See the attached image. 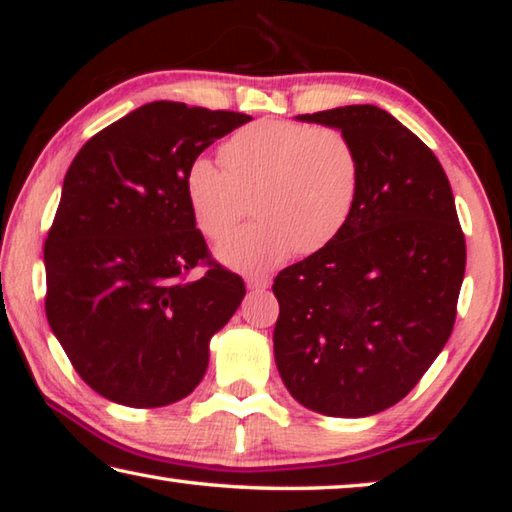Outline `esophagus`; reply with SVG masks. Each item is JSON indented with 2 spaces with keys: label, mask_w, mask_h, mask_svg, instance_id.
<instances>
[{
  "label": "esophagus",
  "mask_w": 512,
  "mask_h": 512,
  "mask_svg": "<svg viewBox=\"0 0 512 512\" xmlns=\"http://www.w3.org/2000/svg\"><path fill=\"white\" fill-rule=\"evenodd\" d=\"M268 277H246V287L250 291H262V289H268Z\"/></svg>",
  "instance_id": "1"
}]
</instances>
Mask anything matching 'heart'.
Instances as JSON below:
<instances>
[{
    "label": "heart",
    "instance_id": "heart-1",
    "mask_svg": "<svg viewBox=\"0 0 512 512\" xmlns=\"http://www.w3.org/2000/svg\"><path fill=\"white\" fill-rule=\"evenodd\" d=\"M226 167L196 158L185 171V196L198 230L225 239L255 201L259 221L219 248L221 262L266 273L298 253L314 255L341 235L354 212L361 164L354 144L329 126L262 119L223 144Z\"/></svg>",
    "mask_w": 512,
    "mask_h": 512
}]
</instances>
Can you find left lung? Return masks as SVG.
<instances>
[{"label":"left lung","instance_id":"1","mask_svg":"<svg viewBox=\"0 0 512 512\" xmlns=\"http://www.w3.org/2000/svg\"><path fill=\"white\" fill-rule=\"evenodd\" d=\"M298 119L348 137L361 187L341 235L275 277V363L302 406L366 418L409 395L445 348L465 235L445 169L386 110L345 106Z\"/></svg>","mask_w":512,"mask_h":512}]
</instances>
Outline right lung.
<instances>
[{"label": "right lung", "mask_w": 512, "mask_h": 512, "mask_svg": "<svg viewBox=\"0 0 512 512\" xmlns=\"http://www.w3.org/2000/svg\"><path fill=\"white\" fill-rule=\"evenodd\" d=\"M253 117L153 101L99 131L69 164L45 241L51 332L74 370L110 402L183 400L210 339L246 296L214 262L185 196V171ZM196 265H207L189 278Z\"/></svg>", "instance_id": "add662e5"}]
</instances>
